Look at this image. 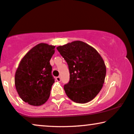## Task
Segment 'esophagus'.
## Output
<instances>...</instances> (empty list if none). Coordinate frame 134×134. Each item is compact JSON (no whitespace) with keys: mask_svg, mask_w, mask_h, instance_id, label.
Instances as JSON below:
<instances>
[{"mask_svg":"<svg viewBox=\"0 0 134 134\" xmlns=\"http://www.w3.org/2000/svg\"><path fill=\"white\" fill-rule=\"evenodd\" d=\"M56 80H57V81H58V82H60V81H61V78H60V77H56Z\"/></svg>","mask_w":134,"mask_h":134,"instance_id":"obj_1","label":"esophagus"}]
</instances>
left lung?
<instances>
[{"instance_id": "left-lung-1", "label": "left lung", "mask_w": 134, "mask_h": 134, "mask_svg": "<svg viewBox=\"0 0 134 134\" xmlns=\"http://www.w3.org/2000/svg\"><path fill=\"white\" fill-rule=\"evenodd\" d=\"M57 49L69 67L70 79L64 89L67 96L77 103H86L99 93L104 82L106 66L94 48L75 41Z\"/></svg>"}]
</instances>
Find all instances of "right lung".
<instances>
[{"label":"right lung","mask_w":134,"mask_h":134,"mask_svg":"<svg viewBox=\"0 0 134 134\" xmlns=\"http://www.w3.org/2000/svg\"><path fill=\"white\" fill-rule=\"evenodd\" d=\"M55 46L40 43L23 58L15 74V86L24 102L33 106L44 104L50 97L55 79L50 60Z\"/></svg>","instance_id":"obj_1"}]
</instances>
